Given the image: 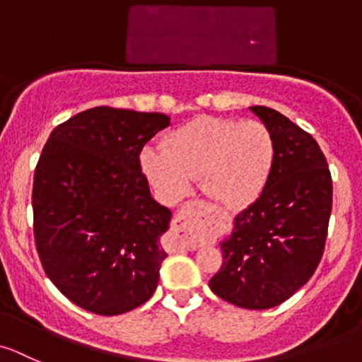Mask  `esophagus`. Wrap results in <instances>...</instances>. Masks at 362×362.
Instances as JSON below:
<instances>
[{
	"label": "esophagus",
	"instance_id": "34e87169",
	"mask_svg": "<svg viewBox=\"0 0 362 362\" xmlns=\"http://www.w3.org/2000/svg\"><path fill=\"white\" fill-rule=\"evenodd\" d=\"M202 209V204H191L175 216L173 232L180 248L197 250L207 234V221Z\"/></svg>",
	"mask_w": 362,
	"mask_h": 362
}]
</instances>
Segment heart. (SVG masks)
Returning <instances> with one entry per match:
<instances>
[{
  "instance_id": "b5f03b06",
  "label": "heart",
  "mask_w": 362,
  "mask_h": 362,
  "mask_svg": "<svg viewBox=\"0 0 362 362\" xmlns=\"http://www.w3.org/2000/svg\"><path fill=\"white\" fill-rule=\"evenodd\" d=\"M275 162V139L264 123L197 117L171 132L164 148L148 146L141 168L165 202L175 204L200 178L205 194L227 209L250 205L264 191Z\"/></svg>"
}]
</instances>
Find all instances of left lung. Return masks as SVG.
<instances>
[{"instance_id":"1","label":"left lung","mask_w":362,"mask_h":362,"mask_svg":"<svg viewBox=\"0 0 362 362\" xmlns=\"http://www.w3.org/2000/svg\"><path fill=\"white\" fill-rule=\"evenodd\" d=\"M272 130L275 162L264 191L219 243L212 293L243 309H272L295 295L322 261L332 211L329 164L313 135L269 107H250Z\"/></svg>"}]
</instances>
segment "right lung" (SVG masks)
Masks as SVG:
<instances>
[{
	"mask_svg": "<svg viewBox=\"0 0 362 362\" xmlns=\"http://www.w3.org/2000/svg\"><path fill=\"white\" fill-rule=\"evenodd\" d=\"M170 117L94 107L49 134L33 177V232L64 296L116 316L157 289L171 211L153 200L139 155Z\"/></svg>",
	"mask_w": 362,
	"mask_h": 362,
	"instance_id": "obj_1",
	"label": "right lung"
}]
</instances>
